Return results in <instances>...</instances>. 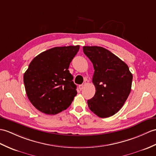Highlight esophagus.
I'll list each match as a JSON object with an SVG mask.
<instances>
[{"instance_id": "34e87169", "label": "esophagus", "mask_w": 156, "mask_h": 156, "mask_svg": "<svg viewBox=\"0 0 156 156\" xmlns=\"http://www.w3.org/2000/svg\"><path fill=\"white\" fill-rule=\"evenodd\" d=\"M78 88H79L80 90H82L83 89V88H84V85H83V84H81V85H79V86H78Z\"/></svg>"}]
</instances>
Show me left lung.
I'll return each mask as SVG.
<instances>
[{
	"mask_svg": "<svg viewBox=\"0 0 156 156\" xmlns=\"http://www.w3.org/2000/svg\"><path fill=\"white\" fill-rule=\"evenodd\" d=\"M93 64L92 82L95 95L88 106L98 116H112L121 109L131 92L132 74L128 65L109 50L100 46H83Z\"/></svg>",
	"mask_w": 156,
	"mask_h": 156,
	"instance_id": "obj_1",
	"label": "left lung"
}]
</instances>
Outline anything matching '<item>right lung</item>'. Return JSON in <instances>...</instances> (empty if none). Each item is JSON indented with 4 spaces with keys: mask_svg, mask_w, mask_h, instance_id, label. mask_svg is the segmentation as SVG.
<instances>
[{
    "mask_svg": "<svg viewBox=\"0 0 156 156\" xmlns=\"http://www.w3.org/2000/svg\"><path fill=\"white\" fill-rule=\"evenodd\" d=\"M79 48V45L54 47L38 54L29 64L24 74L25 90L30 102L42 113H60L77 94L68 68Z\"/></svg>",
    "mask_w": 156,
    "mask_h": 156,
    "instance_id": "obj_1",
    "label": "right lung"
}]
</instances>
